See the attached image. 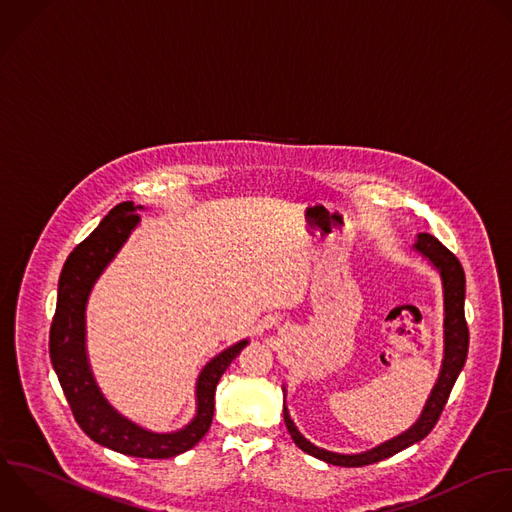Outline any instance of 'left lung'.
<instances>
[{"mask_svg":"<svg viewBox=\"0 0 512 512\" xmlns=\"http://www.w3.org/2000/svg\"><path fill=\"white\" fill-rule=\"evenodd\" d=\"M414 249L438 269L440 279H442V291H444V358H442V368H440L438 380L432 388L430 398L426 400V406H424L420 418L416 420V424L412 428H408L400 436H396L372 450H366L360 454H339V452L323 450V448L311 444L305 436H301V432L297 430V426L293 424V420L289 416L287 406L283 404L285 426H287L293 442L309 456H315L333 466H346V468L366 466V464H374L384 458H390L396 452L420 442L436 426V422L448 402L452 386H454L458 374L462 372V368L466 364V356H468V325L464 319L466 277H464V269H462L460 261L454 257V253H450L430 233H420L414 243ZM283 392H285V388H283Z\"/></svg>","mask_w":512,"mask_h":512,"instance_id":"8db88e82","label":"left lung"}]
</instances>
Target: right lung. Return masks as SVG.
Here are the masks:
<instances>
[{"instance_id": "obj_1", "label": "right lung", "mask_w": 512, "mask_h": 512, "mask_svg": "<svg viewBox=\"0 0 512 512\" xmlns=\"http://www.w3.org/2000/svg\"><path fill=\"white\" fill-rule=\"evenodd\" d=\"M134 203L116 205L66 259L50 327V358L78 426L98 444L136 458H173L191 450L211 428L215 390L245 350L247 339L215 356L197 380V414L177 432H150L118 414L102 396L86 356V303L96 279L126 243L140 217Z\"/></svg>"}]
</instances>
